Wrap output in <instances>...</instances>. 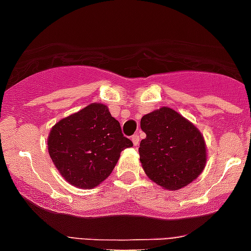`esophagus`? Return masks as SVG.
<instances>
[{
  "mask_svg": "<svg viewBox=\"0 0 251 251\" xmlns=\"http://www.w3.org/2000/svg\"><path fill=\"white\" fill-rule=\"evenodd\" d=\"M131 142H132V144L135 145V147H136V145H139V142H140V138H139V135H136V134H135V135H132L131 136Z\"/></svg>",
  "mask_w": 251,
  "mask_h": 251,
  "instance_id": "esophagus-1",
  "label": "esophagus"
}]
</instances>
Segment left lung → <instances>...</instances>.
I'll return each mask as SVG.
<instances>
[{
	"label": "left lung",
	"mask_w": 251,
	"mask_h": 251,
	"mask_svg": "<svg viewBox=\"0 0 251 251\" xmlns=\"http://www.w3.org/2000/svg\"><path fill=\"white\" fill-rule=\"evenodd\" d=\"M140 127L147 134L139 147L145 174L167 190H178L201 174L207 162L201 131L168 107L143 116Z\"/></svg>",
	"instance_id": "obj_1"
}]
</instances>
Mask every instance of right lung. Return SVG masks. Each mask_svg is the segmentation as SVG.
<instances>
[{
  "label": "right lung",
  "mask_w": 251,
  "mask_h": 251,
  "mask_svg": "<svg viewBox=\"0 0 251 251\" xmlns=\"http://www.w3.org/2000/svg\"><path fill=\"white\" fill-rule=\"evenodd\" d=\"M132 147L120 122L100 103L62 119L48 136V153L62 177L81 189H93L108 177L120 153Z\"/></svg>",
  "instance_id": "right-lung-1"
}]
</instances>
